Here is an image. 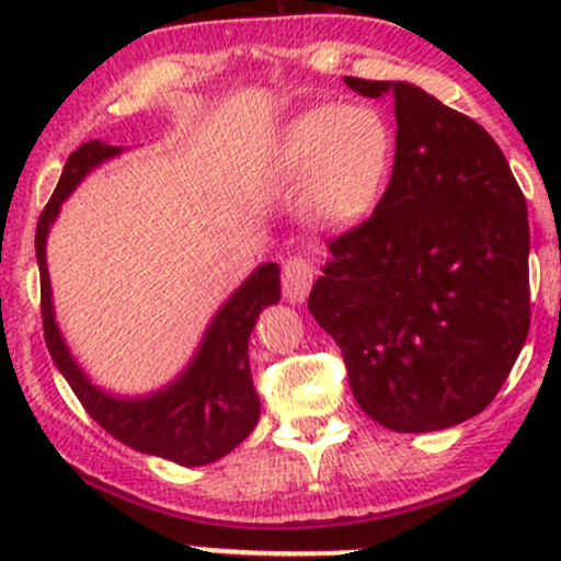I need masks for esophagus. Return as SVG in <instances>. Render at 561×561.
Segmentation results:
<instances>
[{"label":"esophagus","instance_id":"esophagus-1","mask_svg":"<svg viewBox=\"0 0 561 561\" xmlns=\"http://www.w3.org/2000/svg\"><path fill=\"white\" fill-rule=\"evenodd\" d=\"M317 268L307 257H290L282 268V287L290 304H301L307 298L309 287H312Z\"/></svg>","mask_w":561,"mask_h":561}]
</instances>
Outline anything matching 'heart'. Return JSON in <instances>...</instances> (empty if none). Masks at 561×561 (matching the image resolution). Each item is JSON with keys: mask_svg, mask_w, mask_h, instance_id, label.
Masks as SVG:
<instances>
[{"mask_svg": "<svg viewBox=\"0 0 561 561\" xmlns=\"http://www.w3.org/2000/svg\"><path fill=\"white\" fill-rule=\"evenodd\" d=\"M396 165V129L371 105H314L293 116L271 140L268 179L301 192V214L328 233L369 222Z\"/></svg>", "mask_w": 561, "mask_h": 561, "instance_id": "b5f03b06", "label": "heart"}]
</instances>
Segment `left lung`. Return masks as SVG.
Instances as JSON below:
<instances>
[{
    "label": "left lung",
    "mask_w": 561,
    "mask_h": 561,
    "mask_svg": "<svg viewBox=\"0 0 561 561\" xmlns=\"http://www.w3.org/2000/svg\"><path fill=\"white\" fill-rule=\"evenodd\" d=\"M393 94L396 165L369 222L331 241L309 312L331 333L360 410L423 434L483 412L529 333V219L489 133L407 81Z\"/></svg>",
    "instance_id": "left-lung-1"
}]
</instances>
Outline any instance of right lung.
I'll list each match as a JSON object with an SVG mask.
<instances>
[{"label":"right lung","mask_w":561,"mask_h":561,"mask_svg":"<svg viewBox=\"0 0 561 561\" xmlns=\"http://www.w3.org/2000/svg\"><path fill=\"white\" fill-rule=\"evenodd\" d=\"M124 146L89 140L76 149L61 171L54 197L39 214L35 252L43 296L45 344L59 375L70 382L89 415L118 443L146 456L165 458L179 467H203L228 456L257 426L260 396L249 369V333L265 307L282 298L279 265L260 263L230 293L228 301L208 320L203 339L184 369L162 388L138 396H122L100 388L72 355L59 322L48 276V233L67 197L89 173L116 160Z\"/></svg>","instance_id":"obj_1"}]
</instances>
